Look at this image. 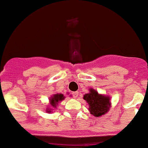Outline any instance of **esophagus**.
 I'll return each instance as SVG.
<instances>
[{
  "label": "esophagus",
  "instance_id": "1",
  "mask_svg": "<svg viewBox=\"0 0 148 148\" xmlns=\"http://www.w3.org/2000/svg\"><path fill=\"white\" fill-rule=\"evenodd\" d=\"M73 96L74 98H78L79 97V92L78 91H75V92H73Z\"/></svg>",
  "mask_w": 148,
  "mask_h": 148
}]
</instances>
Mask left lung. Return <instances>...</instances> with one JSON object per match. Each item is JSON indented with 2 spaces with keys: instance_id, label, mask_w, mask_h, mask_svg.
<instances>
[{
  "instance_id": "8db88e82",
  "label": "left lung",
  "mask_w": 148,
  "mask_h": 148,
  "mask_svg": "<svg viewBox=\"0 0 148 148\" xmlns=\"http://www.w3.org/2000/svg\"><path fill=\"white\" fill-rule=\"evenodd\" d=\"M83 99L88 104L90 113L95 117H100L106 114L111 107L109 95L99 94L94 88H89V92L83 96Z\"/></svg>"
}]
</instances>
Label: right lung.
<instances>
[{"instance_id": "right-lung-1", "label": "right lung", "mask_w": 148, "mask_h": 148, "mask_svg": "<svg viewBox=\"0 0 148 148\" xmlns=\"http://www.w3.org/2000/svg\"><path fill=\"white\" fill-rule=\"evenodd\" d=\"M65 96L63 94H54L51 97H49V105H47V108H46V112L47 113H53V111L57 109L58 103L64 100Z\"/></svg>"}]
</instances>
